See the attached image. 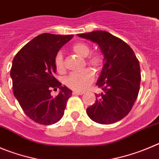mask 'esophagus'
<instances>
[{
    "label": "esophagus",
    "instance_id": "esophagus-1",
    "mask_svg": "<svg viewBox=\"0 0 159 159\" xmlns=\"http://www.w3.org/2000/svg\"><path fill=\"white\" fill-rule=\"evenodd\" d=\"M84 93L83 92H79V91H74L73 92V95H83Z\"/></svg>",
    "mask_w": 159,
    "mask_h": 159
}]
</instances>
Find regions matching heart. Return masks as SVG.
Listing matches in <instances>:
<instances>
[{
	"instance_id": "1",
	"label": "heart",
	"mask_w": 159,
	"mask_h": 159,
	"mask_svg": "<svg viewBox=\"0 0 159 159\" xmlns=\"http://www.w3.org/2000/svg\"><path fill=\"white\" fill-rule=\"evenodd\" d=\"M72 50L76 54L81 57H86L90 53V47L84 42H76L73 44ZM103 59L100 55L95 53L90 55L86 59L87 64L93 67L98 69L102 64ZM54 64L56 70L59 72L64 70L63 56L61 52H59L56 55L54 59ZM94 80L93 72L90 69H85L80 72L72 73L65 80V84L70 89L76 91H83L86 89Z\"/></svg>"
}]
</instances>
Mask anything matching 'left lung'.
Segmentation results:
<instances>
[{
	"mask_svg": "<svg viewBox=\"0 0 159 159\" xmlns=\"http://www.w3.org/2000/svg\"><path fill=\"white\" fill-rule=\"evenodd\" d=\"M78 36L97 44L103 55V69L96 82L103 92L96 94V102L87 108V115L100 124L117 122L129 113L137 98L141 80L139 61L129 45L107 31Z\"/></svg>",
	"mask_w": 159,
	"mask_h": 159,
	"instance_id": "obj_1",
	"label": "left lung"
}]
</instances>
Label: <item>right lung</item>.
I'll return each instance as SVG.
<instances>
[{"label": "right lung", "instance_id": "add662e5", "mask_svg": "<svg viewBox=\"0 0 159 159\" xmlns=\"http://www.w3.org/2000/svg\"><path fill=\"white\" fill-rule=\"evenodd\" d=\"M74 35L42 34L27 43L13 59L10 76L15 97L24 113L41 125L61 119L72 91L54 77V59L59 50ZM59 94L51 96L52 88Z\"/></svg>", "mask_w": 159, "mask_h": 159}]
</instances>
